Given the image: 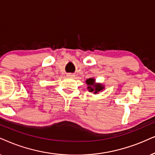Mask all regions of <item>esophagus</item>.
Wrapping results in <instances>:
<instances>
[{"mask_svg": "<svg viewBox=\"0 0 155 155\" xmlns=\"http://www.w3.org/2000/svg\"><path fill=\"white\" fill-rule=\"evenodd\" d=\"M67 76H68V77H74V74H67V75H66Z\"/></svg>", "mask_w": 155, "mask_h": 155, "instance_id": "34e87169", "label": "esophagus"}]
</instances>
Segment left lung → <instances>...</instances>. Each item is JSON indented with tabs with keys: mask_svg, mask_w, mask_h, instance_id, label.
<instances>
[{
	"mask_svg": "<svg viewBox=\"0 0 155 155\" xmlns=\"http://www.w3.org/2000/svg\"><path fill=\"white\" fill-rule=\"evenodd\" d=\"M88 85L87 89L90 92H94V94H98V92L102 91L104 89V86L101 84H96L95 79L94 78H90L86 81Z\"/></svg>",
	"mask_w": 155,
	"mask_h": 155,
	"instance_id": "obj_1",
	"label": "left lung"
}]
</instances>
